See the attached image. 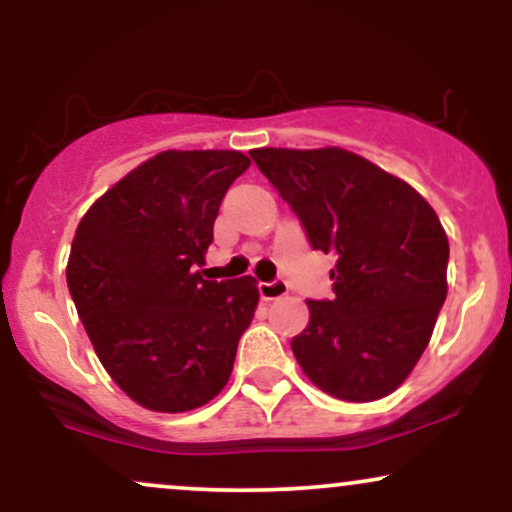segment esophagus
<instances>
[{
  "mask_svg": "<svg viewBox=\"0 0 512 512\" xmlns=\"http://www.w3.org/2000/svg\"><path fill=\"white\" fill-rule=\"evenodd\" d=\"M257 289H260L262 301H276V298H284L286 293H289V284H286V281H281V279L262 281Z\"/></svg>",
  "mask_w": 512,
  "mask_h": 512,
  "instance_id": "1",
  "label": "esophagus"
}]
</instances>
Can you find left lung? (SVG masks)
I'll return each mask as SVG.
<instances>
[{
	"instance_id": "8db88e82",
	"label": "left lung",
	"mask_w": 512,
	"mask_h": 512,
	"mask_svg": "<svg viewBox=\"0 0 512 512\" xmlns=\"http://www.w3.org/2000/svg\"><path fill=\"white\" fill-rule=\"evenodd\" d=\"M296 211L313 250L334 252L332 301H308L291 339L310 383L344 402H373L407 380L448 296V236L414 187L363 156L252 149Z\"/></svg>"
}]
</instances>
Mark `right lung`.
<instances>
[{
	"label": "right lung",
	"instance_id": "1",
	"mask_svg": "<svg viewBox=\"0 0 512 512\" xmlns=\"http://www.w3.org/2000/svg\"><path fill=\"white\" fill-rule=\"evenodd\" d=\"M248 166L240 151H161L76 228L67 262L76 313L110 378L146 409H197L231 378L257 281H207L197 267L223 195Z\"/></svg>",
	"mask_w": 512,
	"mask_h": 512
}]
</instances>
